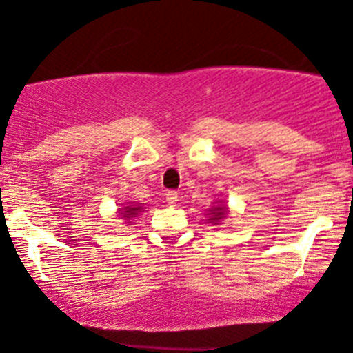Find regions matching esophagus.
Returning a JSON list of instances; mask_svg holds the SVG:
<instances>
[{"mask_svg":"<svg viewBox=\"0 0 353 353\" xmlns=\"http://www.w3.org/2000/svg\"><path fill=\"white\" fill-rule=\"evenodd\" d=\"M166 203H168V205H176V202H178V193L176 192H173V190H170V192H166Z\"/></svg>","mask_w":353,"mask_h":353,"instance_id":"obj_1","label":"esophagus"}]
</instances>
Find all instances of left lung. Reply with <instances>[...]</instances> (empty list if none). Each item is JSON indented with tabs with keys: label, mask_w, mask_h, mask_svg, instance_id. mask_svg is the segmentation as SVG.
<instances>
[{
	"label": "left lung",
	"mask_w": 353,
	"mask_h": 353,
	"mask_svg": "<svg viewBox=\"0 0 353 353\" xmlns=\"http://www.w3.org/2000/svg\"><path fill=\"white\" fill-rule=\"evenodd\" d=\"M227 214H229V207L222 200H217V202H214V207H210L207 210L205 221L207 223H212V225H219L222 221H225Z\"/></svg>",
	"instance_id": "1"
}]
</instances>
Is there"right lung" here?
Returning a JSON list of instances; mask_svg holds the SVG:
<instances>
[{
  "label": "right lung",
  "mask_w": 353,
  "mask_h": 353,
  "mask_svg": "<svg viewBox=\"0 0 353 353\" xmlns=\"http://www.w3.org/2000/svg\"><path fill=\"white\" fill-rule=\"evenodd\" d=\"M121 208H117L116 214L119 215V219H123V221L128 222V225H130V222H132V219L138 217L139 214L143 212V203H136V202H126V203H121L119 205Z\"/></svg>",
  "instance_id": "add662e5"
}]
</instances>
